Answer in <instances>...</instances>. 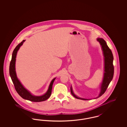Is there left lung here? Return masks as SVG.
Masks as SVG:
<instances>
[{"mask_svg":"<svg viewBox=\"0 0 127 127\" xmlns=\"http://www.w3.org/2000/svg\"><path fill=\"white\" fill-rule=\"evenodd\" d=\"M97 41H98L103 51L104 57V72L102 82L100 87V91L98 97L96 98L101 96L107 90L110 81L112 80L114 75V66L113 65V56L111 50L107 45L106 41L101 38H97ZM70 91L71 94L76 98L82 100H90V99H86L77 97L73 92L72 87L71 86Z\"/></svg>","mask_w":127,"mask_h":127,"instance_id":"left-lung-1","label":"left lung"}]
</instances>
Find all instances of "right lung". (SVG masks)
<instances>
[{"instance_id":"right-lung-1","label":"right lung","mask_w":127,"mask_h":127,"mask_svg":"<svg viewBox=\"0 0 127 127\" xmlns=\"http://www.w3.org/2000/svg\"><path fill=\"white\" fill-rule=\"evenodd\" d=\"M25 41V40H23L22 42L18 44L17 47L14 49L12 55L11 61L9 65V74L10 77L12 79V82L14 85L16 91L18 92L20 96L22 97L23 98L30 100L33 102H41L45 101L48 99L51 95L52 85L56 78L53 79L50 82V84L49 86L48 90L47 92L40 96H36L32 95L30 92L26 89L20 83L19 80H18L17 74L16 72L15 69V64H16V58L17 54V52L20 47L23 45V43Z\"/></svg>"}]
</instances>
